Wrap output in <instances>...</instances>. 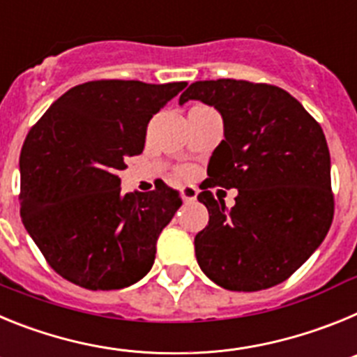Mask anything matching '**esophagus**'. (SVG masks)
<instances>
[{"label":"esophagus","mask_w":357,"mask_h":357,"mask_svg":"<svg viewBox=\"0 0 357 357\" xmlns=\"http://www.w3.org/2000/svg\"><path fill=\"white\" fill-rule=\"evenodd\" d=\"M181 195L184 198V202H195L198 197V189L195 185H182Z\"/></svg>","instance_id":"esophagus-1"}]
</instances>
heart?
<instances>
[{"label":"heart","instance_id":"b5f03b06","mask_svg":"<svg viewBox=\"0 0 357 357\" xmlns=\"http://www.w3.org/2000/svg\"><path fill=\"white\" fill-rule=\"evenodd\" d=\"M191 175H193V169H191V168H181V169H178V176H182V178H189Z\"/></svg>","mask_w":357,"mask_h":357}]
</instances>
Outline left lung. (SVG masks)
I'll return each instance as SVG.
<instances>
[{
    "instance_id": "obj_1",
    "label": "left lung",
    "mask_w": 357,
    "mask_h": 357,
    "mask_svg": "<svg viewBox=\"0 0 357 357\" xmlns=\"http://www.w3.org/2000/svg\"><path fill=\"white\" fill-rule=\"evenodd\" d=\"M220 110L225 139L207 168L198 200L209 223L195 238L202 272L230 291L284 282L329 232L334 214L331 155L320 123L277 85L195 82L181 94ZM238 189L230 211L209 187Z\"/></svg>"
}]
</instances>
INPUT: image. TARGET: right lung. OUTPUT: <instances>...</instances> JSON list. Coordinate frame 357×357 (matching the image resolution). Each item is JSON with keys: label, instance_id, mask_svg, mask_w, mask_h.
Returning <instances> with one entry per match:
<instances>
[{"label": "right lung", "instance_id": "1", "mask_svg": "<svg viewBox=\"0 0 357 357\" xmlns=\"http://www.w3.org/2000/svg\"><path fill=\"white\" fill-rule=\"evenodd\" d=\"M185 85L85 82L28 132L19 157L23 225L73 284L109 291L150 272L157 238L182 198L164 182L123 195L118 172L143 151L150 119Z\"/></svg>", "mask_w": 357, "mask_h": 357}]
</instances>
